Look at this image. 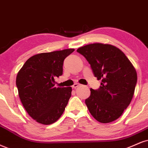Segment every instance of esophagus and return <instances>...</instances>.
<instances>
[{
    "mask_svg": "<svg viewBox=\"0 0 148 148\" xmlns=\"http://www.w3.org/2000/svg\"><path fill=\"white\" fill-rule=\"evenodd\" d=\"M79 85H80L79 83H74V84L72 85V88L75 89V88H77V87H79Z\"/></svg>",
    "mask_w": 148,
    "mask_h": 148,
    "instance_id": "obj_1",
    "label": "esophagus"
}]
</instances>
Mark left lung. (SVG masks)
I'll return each mask as SVG.
<instances>
[{"label":"left lung","mask_w":148,"mask_h":148,"mask_svg":"<svg viewBox=\"0 0 148 148\" xmlns=\"http://www.w3.org/2000/svg\"><path fill=\"white\" fill-rule=\"evenodd\" d=\"M91 65L101 80L100 88L90 89L85 104L97 121L108 123L119 119L131 103L137 82L134 67L123 51L110 44L95 43L76 50Z\"/></svg>","instance_id":"1"}]
</instances>
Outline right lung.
I'll use <instances>...</instances> for the list:
<instances>
[{
    "instance_id": "right-lung-1",
    "label": "right lung",
    "mask_w": 148,
    "mask_h": 148,
    "mask_svg": "<svg viewBox=\"0 0 148 148\" xmlns=\"http://www.w3.org/2000/svg\"><path fill=\"white\" fill-rule=\"evenodd\" d=\"M74 51L65 49L35 54L18 72L16 83L21 103L39 123H54L67 106L72 88H56L55 79L63 74L64 59Z\"/></svg>"
}]
</instances>
